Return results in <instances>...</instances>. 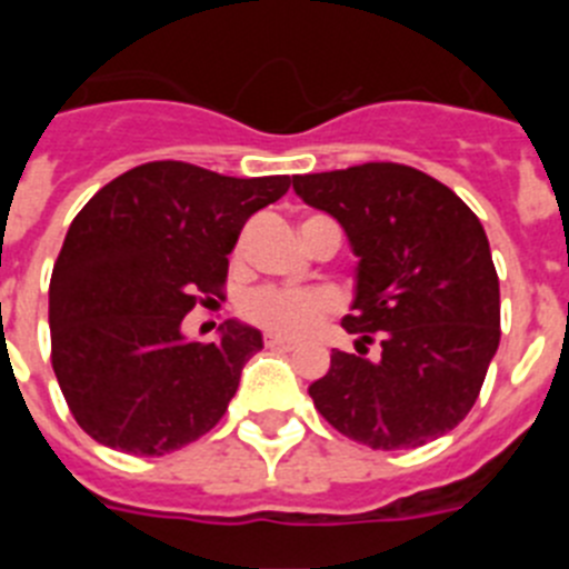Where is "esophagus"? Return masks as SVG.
<instances>
[{"label":"esophagus","instance_id":"obj_1","mask_svg":"<svg viewBox=\"0 0 569 569\" xmlns=\"http://www.w3.org/2000/svg\"><path fill=\"white\" fill-rule=\"evenodd\" d=\"M264 347H270V350H284V353H290V350H296V341L279 339V336H264Z\"/></svg>","mask_w":569,"mask_h":569}]
</instances>
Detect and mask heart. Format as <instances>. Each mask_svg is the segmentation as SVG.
Returning a JSON list of instances; mask_svg holds the SVG:
<instances>
[{
  "mask_svg": "<svg viewBox=\"0 0 569 569\" xmlns=\"http://www.w3.org/2000/svg\"><path fill=\"white\" fill-rule=\"evenodd\" d=\"M313 219V216H310ZM308 219V222H310ZM305 222V224H308ZM301 224V228H305ZM241 259V248L236 253ZM339 301L330 290H284V288H259L239 301L241 319L250 321L253 328L264 330L279 339H301L313 333L321 321L336 313Z\"/></svg>",
  "mask_w": 569,
  "mask_h": 569,
  "instance_id": "b5f03b06",
  "label": "heart"
}]
</instances>
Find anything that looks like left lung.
I'll use <instances>...</instances> for the list:
<instances>
[{
  "instance_id": "8db88e82",
  "label": "left lung",
  "mask_w": 569,
  "mask_h": 569,
  "mask_svg": "<svg viewBox=\"0 0 569 569\" xmlns=\"http://www.w3.org/2000/svg\"><path fill=\"white\" fill-rule=\"evenodd\" d=\"M296 193L339 219L359 256L347 333L310 385L316 410L373 450H407L453 430L499 350L501 301L479 216L433 176L396 162L293 176ZM370 343L380 356L367 360Z\"/></svg>"
}]
</instances>
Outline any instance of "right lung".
<instances>
[{"mask_svg":"<svg viewBox=\"0 0 569 569\" xmlns=\"http://www.w3.org/2000/svg\"><path fill=\"white\" fill-rule=\"evenodd\" d=\"M290 176L233 179L148 162L104 184L70 222L50 276V365L90 439L164 456L210 433L261 350L228 321L219 341H184L182 319L224 299L228 253Z\"/></svg>","mask_w":569,"mask_h":569,"instance_id":"right-lung-1","label":"right lung"}]
</instances>
